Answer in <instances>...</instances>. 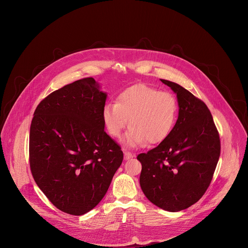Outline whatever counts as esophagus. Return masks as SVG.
Returning a JSON list of instances; mask_svg holds the SVG:
<instances>
[{
    "mask_svg": "<svg viewBox=\"0 0 248 248\" xmlns=\"http://www.w3.org/2000/svg\"><path fill=\"white\" fill-rule=\"evenodd\" d=\"M124 159H125V160H128V159H130V158L133 157V155H132L130 152L126 151V150L124 151Z\"/></svg>",
    "mask_w": 248,
    "mask_h": 248,
    "instance_id": "34e87169",
    "label": "esophagus"
}]
</instances>
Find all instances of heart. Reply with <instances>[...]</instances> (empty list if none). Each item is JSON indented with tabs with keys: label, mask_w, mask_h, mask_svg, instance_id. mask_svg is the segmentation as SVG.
Instances as JSON below:
<instances>
[{
	"label": "heart",
	"mask_w": 248,
	"mask_h": 248,
	"mask_svg": "<svg viewBox=\"0 0 248 248\" xmlns=\"http://www.w3.org/2000/svg\"><path fill=\"white\" fill-rule=\"evenodd\" d=\"M179 112L178 100L170 92L137 84L121 92L116 104H106L102 117L106 129L120 137L128 125V146L162 143L171 132Z\"/></svg>",
	"instance_id": "1"
}]
</instances>
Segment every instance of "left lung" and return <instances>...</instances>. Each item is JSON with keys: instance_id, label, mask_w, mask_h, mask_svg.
Masks as SVG:
<instances>
[{"instance_id": "1", "label": "left lung", "mask_w": 248, "mask_h": 248, "mask_svg": "<svg viewBox=\"0 0 248 248\" xmlns=\"http://www.w3.org/2000/svg\"><path fill=\"white\" fill-rule=\"evenodd\" d=\"M179 102V118L166 140L137 160L142 165L140 186L156 206L178 212L196 203L209 187L221 142L206 104L174 82L161 79Z\"/></svg>"}]
</instances>
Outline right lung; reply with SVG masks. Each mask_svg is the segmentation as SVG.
Returning <instances> with one entry per match:
<instances>
[{"label":"right lung","mask_w":248,"mask_h":248,"mask_svg":"<svg viewBox=\"0 0 248 248\" xmlns=\"http://www.w3.org/2000/svg\"><path fill=\"white\" fill-rule=\"evenodd\" d=\"M106 98L95 79L85 78L49 94L34 112L33 179L55 207L70 215H83L102 200L124 159L104 129Z\"/></svg>","instance_id":"add662e5"}]
</instances>
